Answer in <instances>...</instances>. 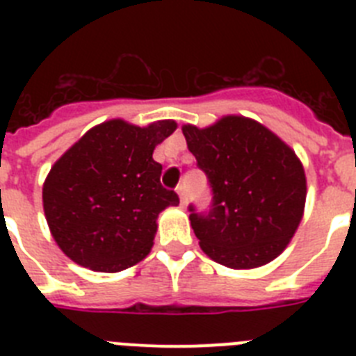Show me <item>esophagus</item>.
<instances>
[{"label":"esophagus","mask_w":356,"mask_h":356,"mask_svg":"<svg viewBox=\"0 0 356 356\" xmlns=\"http://www.w3.org/2000/svg\"><path fill=\"white\" fill-rule=\"evenodd\" d=\"M176 193H178V196H180L181 207H185V203H187V191H185L184 185H178V187H176Z\"/></svg>","instance_id":"1"}]
</instances>
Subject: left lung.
Segmentation results:
<instances>
[{
  "instance_id": "1",
  "label": "left lung",
  "mask_w": 356,
  "mask_h": 356,
  "mask_svg": "<svg viewBox=\"0 0 356 356\" xmlns=\"http://www.w3.org/2000/svg\"><path fill=\"white\" fill-rule=\"evenodd\" d=\"M212 188L209 212L191 210L201 250L232 269L275 260L300 226L307 178L294 151L260 122L226 115L209 128H181Z\"/></svg>"
}]
</instances>
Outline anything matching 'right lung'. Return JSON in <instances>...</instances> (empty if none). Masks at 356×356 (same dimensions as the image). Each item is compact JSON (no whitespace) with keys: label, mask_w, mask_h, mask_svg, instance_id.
<instances>
[{"label":"right lung","mask_w":356,"mask_h":356,"mask_svg":"<svg viewBox=\"0 0 356 356\" xmlns=\"http://www.w3.org/2000/svg\"><path fill=\"white\" fill-rule=\"evenodd\" d=\"M176 130L171 119L140 128L102 122L69 147L49 171L42 203L51 235L72 262L118 273L149 253L156 217L180 197L160 184L156 144Z\"/></svg>","instance_id":"add662e5"}]
</instances>
